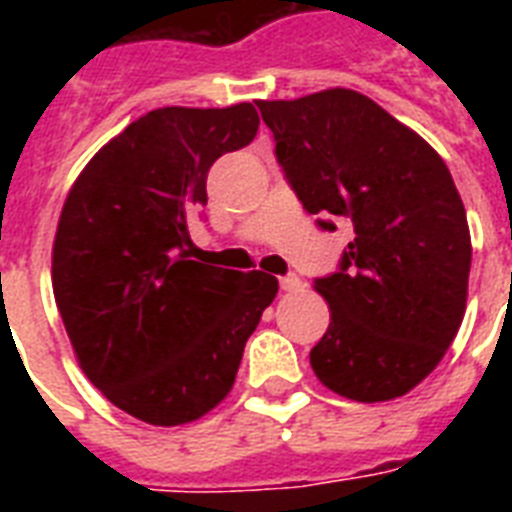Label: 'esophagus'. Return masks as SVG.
<instances>
[{
	"label": "esophagus",
	"instance_id": "1",
	"mask_svg": "<svg viewBox=\"0 0 512 512\" xmlns=\"http://www.w3.org/2000/svg\"><path fill=\"white\" fill-rule=\"evenodd\" d=\"M279 284H281V289H284V292H297V289L303 287V281H300V276H295V273H289V276H281Z\"/></svg>",
	"mask_w": 512,
	"mask_h": 512
}]
</instances>
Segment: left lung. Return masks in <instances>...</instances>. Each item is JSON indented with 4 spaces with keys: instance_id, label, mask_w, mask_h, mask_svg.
I'll return each mask as SVG.
<instances>
[{
    "instance_id": "obj_1",
    "label": "left lung",
    "mask_w": 512,
    "mask_h": 512,
    "mask_svg": "<svg viewBox=\"0 0 512 512\" xmlns=\"http://www.w3.org/2000/svg\"><path fill=\"white\" fill-rule=\"evenodd\" d=\"M276 159L324 231L353 223L340 271L316 279L332 321L311 350L329 390L390 401L420 385L465 316L470 231L444 159L353 90L260 100Z\"/></svg>"
}]
</instances>
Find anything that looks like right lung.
Listing matches in <instances>:
<instances>
[{
  "mask_svg": "<svg viewBox=\"0 0 512 512\" xmlns=\"http://www.w3.org/2000/svg\"><path fill=\"white\" fill-rule=\"evenodd\" d=\"M257 127L252 103L148 111L92 156L60 212L52 292L68 340L92 385L148 425L199 420L231 393L279 292L263 271L191 260L209 167Z\"/></svg>",
  "mask_w": 512,
  "mask_h": 512,
  "instance_id": "1",
  "label": "right lung"
}]
</instances>
